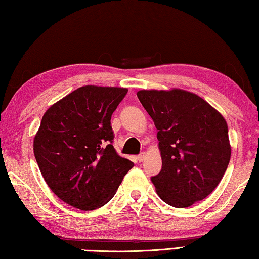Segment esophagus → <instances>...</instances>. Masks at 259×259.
I'll list each match as a JSON object with an SVG mask.
<instances>
[{
  "label": "esophagus",
  "mask_w": 259,
  "mask_h": 259,
  "mask_svg": "<svg viewBox=\"0 0 259 259\" xmlns=\"http://www.w3.org/2000/svg\"><path fill=\"white\" fill-rule=\"evenodd\" d=\"M145 157H146V154H145V153H140V154L137 156V161L138 162H143L144 160H145Z\"/></svg>",
  "instance_id": "obj_1"
}]
</instances>
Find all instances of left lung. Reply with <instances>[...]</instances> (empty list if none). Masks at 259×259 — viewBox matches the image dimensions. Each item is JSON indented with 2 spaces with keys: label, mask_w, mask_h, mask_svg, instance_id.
<instances>
[{
  "label": "left lung",
  "mask_w": 259,
  "mask_h": 259,
  "mask_svg": "<svg viewBox=\"0 0 259 259\" xmlns=\"http://www.w3.org/2000/svg\"><path fill=\"white\" fill-rule=\"evenodd\" d=\"M137 96L157 129L162 169L152 177L157 195L175 208L207 198L231 159L224 117L200 96L177 88Z\"/></svg>",
  "instance_id": "obj_1"
}]
</instances>
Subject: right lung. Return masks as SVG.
<instances>
[{"label":"right lung","mask_w":259,"mask_h":259,"mask_svg":"<svg viewBox=\"0 0 259 259\" xmlns=\"http://www.w3.org/2000/svg\"><path fill=\"white\" fill-rule=\"evenodd\" d=\"M126 88L84 85L47 109L33 150L50 190L72 207L106 204L134 163L112 145L111 117Z\"/></svg>","instance_id":"1"}]
</instances>
